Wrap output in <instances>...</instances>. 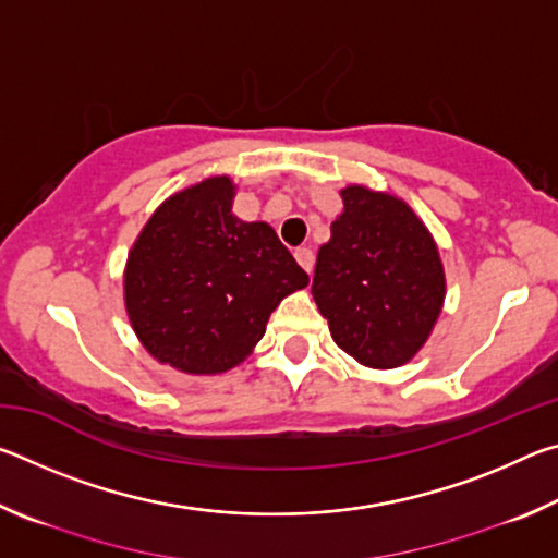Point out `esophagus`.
Masks as SVG:
<instances>
[{
  "label": "esophagus",
  "instance_id": "esophagus-1",
  "mask_svg": "<svg viewBox=\"0 0 558 558\" xmlns=\"http://www.w3.org/2000/svg\"><path fill=\"white\" fill-rule=\"evenodd\" d=\"M295 260L300 263L302 270H305L307 276H310V272H313V268H315V253L313 251H310V248H298L295 251Z\"/></svg>",
  "mask_w": 558,
  "mask_h": 558
}]
</instances>
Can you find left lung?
<instances>
[{
  "label": "left lung",
  "mask_w": 558,
  "mask_h": 558,
  "mask_svg": "<svg viewBox=\"0 0 558 558\" xmlns=\"http://www.w3.org/2000/svg\"><path fill=\"white\" fill-rule=\"evenodd\" d=\"M317 253L313 298L339 349L372 369L409 362L440 315L446 276L426 226L391 194L342 192Z\"/></svg>",
  "instance_id": "1"
}]
</instances>
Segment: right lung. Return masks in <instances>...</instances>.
<instances>
[{
    "instance_id": "1",
    "label": "right lung",
    "mask_w": 558,
    "mask_h": 558,
    "mask_svg": "<svg viewBox=\"0 0 558 558\" xmlns=\"http://www.w3.org/2000/svg\"><path fill=\"white\" fill-rule=\"evenodd\" d=\"M231 199L229 177L174 194L128 258L125 305L140 342L186 374L243 362L280 300L310 282L276 231L235 219Z\"/></svg>"
}]
</instances>
